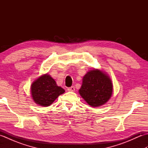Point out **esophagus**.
<instances>
[{
    "mask_svg": "<svg viewBox=\"0 0 148 148\" xmlns=\"http://www.w3.org/2000/svg\"><path fill=\"white\" fill-rule=\"evenodd\" d=\"M67 90L69 92H74L75 91V87L74 86H71V87H69L67 88Z\"/></svg>",
    "mask_w": 148,
    "mask_h": 148,
    "instance_id": "1",
    "label": "esophagus"
}]
</instances>
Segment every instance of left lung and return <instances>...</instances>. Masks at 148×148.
I'll use <instances>...</instances> for the list:
<instances>
[{
	"mask_svg": "<svg viewBox=\"0 0 148 148\" xmlns=\"http://www.w3.org/2000/svg\"><path fill=\"white\" fill-rule=\"evenodd\" d=\"M79 92L90 106L99 107L111 98L112 84L109 77L102 71L92 70L84 76Z\"/></svg>",
	"mask_w": 148,
	"mask_h": 148,
	"instance_id": "left-lung-1",
	"label": "left lung"
}]
</instances>
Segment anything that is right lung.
<instances>
[{"instance_id": "right-lung-1", "label": "right lung", "mask_w": 148, "mask_h": 148, "mask_svg": "<svg viewBox=\"0 0 148 148\" xmlns=\"http://www.w3.org/2000/svg\"><path fill=\"white\" fill-rule=\"evenodd\" d=\"M32 98L37 104L49 106L65 90L56 85L55 81L48 74H45L37 79L31 86Z\"/></svg>"}]
</instances>
